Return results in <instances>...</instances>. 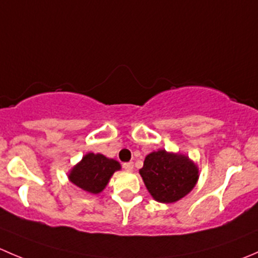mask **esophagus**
Wrapping results in <instances>:
<instances>
[{
  "mask_svg": "<svg viewBox=\"0 0 258 258\" xmlns=\"http://www.w3.org/2000/svg\"><path fill=\"white\" fill-rule=\"evenodd\" d=\"M123 168L124 171H127V172H132V171H134V162L123 163Z\"/></svg>",
  "mask_w": 258,
  "mask_h": 258,
  "instance_id": "34e87169",
  "label": "esophagus"
}]
</instances>
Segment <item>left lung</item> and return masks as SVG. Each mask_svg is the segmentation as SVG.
Here are the masks:
<instances>
[{
	"label": "left lung",
	"instance_id": "left-lung-1",
	"mask_svg": "<svg viewBox=\"0 0 258 258\" xmlns=\"http://www.w3.org/2000/svg\"><path fill=\"white\" fill-rule=\"evenodd\" d=\"M140 175L155 201L173 204L195 188L200 170L183 153L158 150L146 156Z\"/></svg>",
	"mask_w": 258,
	"mask_h": 258
}]
</instances>
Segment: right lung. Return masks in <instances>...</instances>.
<instances>
[{
	"label": "right lung",
	"instance_id": "obj_1",
	"mask_svg": "<svg viewBox=\"0 0 258 258\" xmlns=\"http://www.w3.org/2000/svg\"><path fill=\"white\" fill-rule=\"evenodd\" d=\"M121 170L118 161L108 158L102 153L88 152L69 172L71 183L82 191L98 195L106 188L116 171Z\"/></svg>",
	"mask_w": 258,
	"mask_h": 258
}]
</instances>
